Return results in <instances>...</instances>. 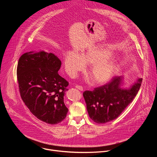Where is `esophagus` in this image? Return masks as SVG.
<instances>
[{"instance_id": "obj_1", "label": "esophagus", "mask_w": 157, "mask_h": 157, "mask_svg": "<svg viewBox=\"0 0 157 157\" xmlns=\"http://www.w3.org/2000/svg\"><path fill=\"white\" fill-rule=\"evenodd\" d=\"M75 87H76V88H77L78 89H79V91H82L84 90V88H83V87H82V86H78V85H76Z\"/></svg>"}]
</instances>
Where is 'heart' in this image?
Instances as JSON below:
<instances>
[{"label": "heart", "instance_id": "heart-1", "mask_svg": "<svg viewBox=\"0 0 157 157\" xmlns=\"http://www.w3.org/2000/svg\"><path fill=\"white\" fill-rule=\"evenodd\" d=\"M111 53L105 50L91 49L81 56L75 51H68L64 54L63 65L65 71L70 77H75L84 68V63L91 64L89 73L94 82L102 84L107 82L116 73L117 65L114 61L106 60Z\"/></svg>", "mask_w": 157, "mask_h": 157}]
</instances>
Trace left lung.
<instances>
[{
    "instance_id": "8db88e82",
    "label": "left lung",
    "mask_w": 157,
    "mask_h": 157,
    "mask_svg": "<svg viewBox=\"0 0 157 157\" xmlns=\"http://www.w3.org/2000/svg\"><path fill=\"white\" fill-rule=\"evenodd\" d=\"M122 81V77L114 76L105 84L83 93L87 113L94 122L103 124L116 119L135 98L142 78L128 89L120 87Z\"/></svg>"
}]
</instances>
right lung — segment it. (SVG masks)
I'll return each instance as SVG.
<instances>
[{"mask_svg": "<svg viewBox=\"0 0 157 157\" xmlns=\"http://www.w3.org/2000/svg\"><path fill=\"white\" fill-rule=\"evenodd\" d=\"M61 65L57 56L44 52L25 53L17 64L22 101L35 117L52 125L63 121L68 112L64 95L69 82L58 73Z\"/></svg>", "mask_w": 157, "mask_h": 157, "instance_id": "1", "label": "right lung"}]
</instances>
